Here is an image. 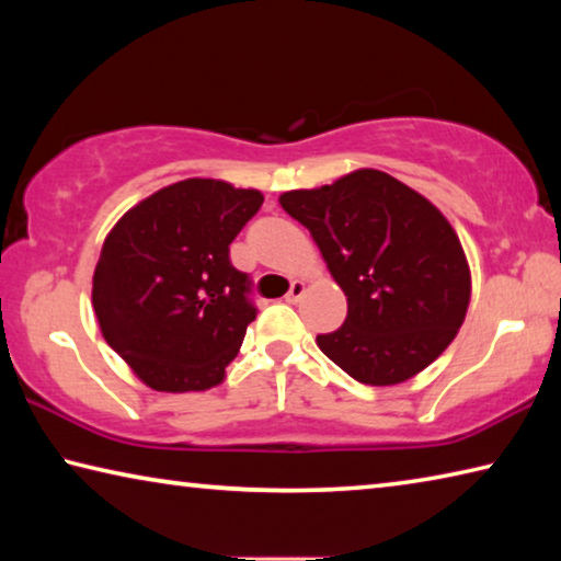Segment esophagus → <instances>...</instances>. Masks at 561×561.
Returning a JSON list of instances; mask_svg holds the SVG:
<instances>
[{
	"instance_id": "obj_1",
	"label": "esophagus",
	"mask_w": 561,
	"mask_h": 561,
	"mask_svg": "<svg viewBox=\"0 0 561 561\" xmlns=\"http://www.w3.org/2000/svg\"><path fill=\"white\" fill-rule=\"evenodd\" d=\"M304 291H307V287H304V282L301 279H294L289 291H287V297H284V299H287L289 304H297L304 297Z\"/></svg>"
}]
</instances>
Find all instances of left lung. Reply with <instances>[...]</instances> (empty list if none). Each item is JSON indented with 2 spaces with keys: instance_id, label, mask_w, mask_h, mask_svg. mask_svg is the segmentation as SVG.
Segmentation results:
<instances>
[{
  "instance_id": "obj_1",
  "label": "left lung",
  "mask_w": 561,
  "mask_h": 561,
  "mask_svg": "<svg viewBox=\"0 0 561 561\" xmlns=\"http://www.w3.org/2000/svg\"><path fill=\"white\" fill-rule=\"evenodd\" d=\"M279 203L346 294L344 327L317 336L339 368L358 383L393 386L448 348L470 304V270L438 207L371 168Z\"/></svg>"
}]
</instances>
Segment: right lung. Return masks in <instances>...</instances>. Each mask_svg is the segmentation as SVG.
<instances>
[{"instance_id": "obj_1", "label": "right lung", "mask_w": 561, "mask_h": 561, "mask_svg": "<svg viewBox=\"0 0 561 561\" xmlns=\"http://www.w3.org/2000/svg\"><path fill=\"white\" fill-rule=\"evenodd\" d=\"M260 190L190 178L121 217L93 272L103 339L156 391H205L222 381L257 317L250 274L230 244L262 207Z\"/></svg>"}]
</instances>
